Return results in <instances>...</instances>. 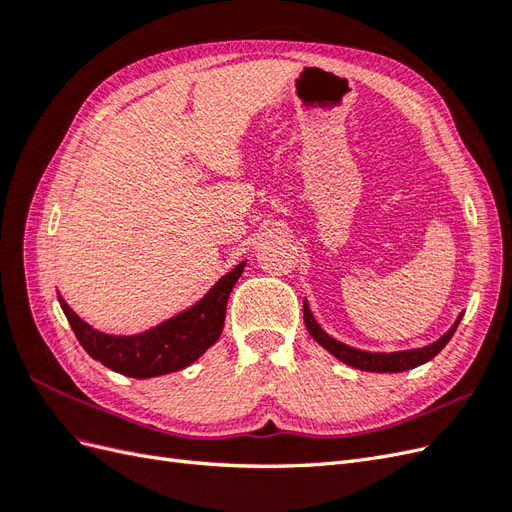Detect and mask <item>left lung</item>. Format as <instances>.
I'll return each mask as SVG.
<instances>
[{
  "instance_id": "8db88e82",
  "label": "left lung",
  "mask_w": 512,
  "mask_h": 512,
  "mask_svg": "<svg viewBox=\"0 0 512 512\" xmlns=\"http://www.w3.org/2000/svg\"><path fill=\"white\" fill-rule=\"evenodd\" d=\"M461 318H463V312L457 316V320L453 322L451 329H448L442 337H438L436 342H431L423 348L397 350V352H369V350L348 346L344 342H339V339L331 337L327 331L320 327L318 320L314 318L307 299H303V320H305L307 333L312 335L324 350L331 352L335 359H339V361L354 367V369L374 371V374H399V371H408V369H414L418 365L431 361L433 356H436L448 344V339L455 335Z\"/></svg>"
}]
</instances>
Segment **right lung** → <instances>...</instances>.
Masks as SVG:
<instances>
[{
	"instance_id": "obj_1",
	"label": "right lung",
	"mask_w": 512,
	"mask_h": 512,
	"mask_svg": "<svg viewBox=\"0 0 512 512\" xmlns=\"http://www.w3.org/2000/svg\"><path fill=\"white\" fill-rule=\"evenodd\" d=\"M245 262L222 275L203 294V299L136 335L102 333L76 316L61 294H57V301L91 359L121 376L136 380L156 378L192 365L218 342L224 329L228 297L245 269Z\"/></svg>"
}]
</instances>
